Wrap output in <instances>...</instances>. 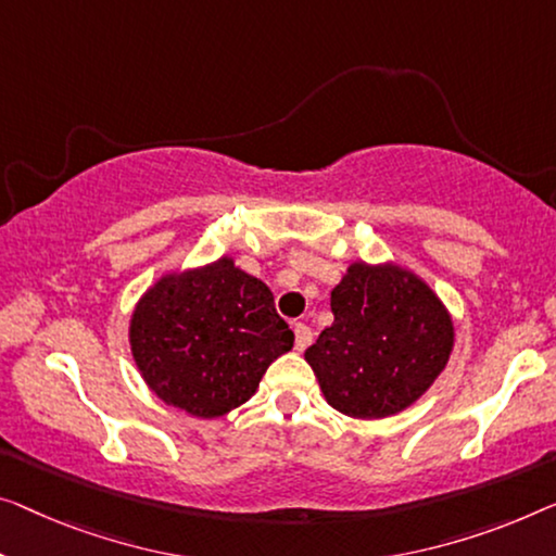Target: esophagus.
Masks as SVG:
<instances>
[{
	"instance_id": "obj_1",
	"label": "esophagus",
	"mask_w": 556,
	"mask_h": 556,
	"mask_svg": "<svg viewBox=\"0 0 556 556\" xmlns=\"http://www.w3.org/2000/svg\"><path fill=\"white\" fill-rule=\"evenodd\" d=\"M312 329L304 325V321H296L294 325V346H296V352H304L306 346L312 344Z\"/></svg>"
}]
</instances>
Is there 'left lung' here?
<instances>
[{
	"label": "left lung",
	"instance_id": "left-lung-1",
	"mask_svg": "<svg viewBox=\"0 0 556 556\" xmlns=\"http://www.w3.org/2000/svg\"><path fill=\"white\" fill-rule=\"evenodd\" d=\"M331 314L304 359L327 404L346 417L384 419L412 407L454 350L450 309L396 262H352L331 289Z\"/></svg>",
	"mask_w": 556,
	"mask_h": 556
}]
</instances>
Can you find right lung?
Masks as SVG:
<instances>
[{"instance_id": "obj_1", "label": "right lung", "mask_w": 556, "mask_h": 556, "mask_svg": "<svg viewBox=\"0 0 556 556\" xmlns=\"http://www.w3.org/2000/svg\"><path fill=\"white\" fill-rule=\"evenodd\" d=\"M292 344L275 294L229 254L164 271L129 319V350L144 384L197 419H219L250 402Z\"/></svg>"}]
</instances>
